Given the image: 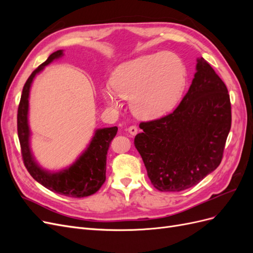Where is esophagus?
Returning a JSON list of instances; mask_svg holds the SVG:
<instances>
[{
  "label": "esophagus",
  "instance_id": "esophagus-1",
  "mask_svg": "<svg viewBox=\"0 0 253 253\" xmlns=\"http://www.w3.org/2000/svg\"><path fill=\"white\" fill-rule=\"evenodd\" d=\"M127 131L132 136H135L137 134V132H138V127H137V126H128Z\"/></svg>",
  "mask_w": 253,
  "mask_h": 253
}]
</instances>
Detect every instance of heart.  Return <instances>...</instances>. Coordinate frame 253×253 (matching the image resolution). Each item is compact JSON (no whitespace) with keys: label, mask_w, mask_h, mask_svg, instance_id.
Listing matches in <instances>:
<instances>
[{"label":"heart","mask_w":253,"mask_h":253,"mask_svg":"<svg viewBox=\"0 0 253 253\" xmlns=\"http://www.w3.org/2000/svg\"><path fill=\"white\" fill-rule=\"evenodd\" d=\"M187 70L182 60L173 52L144 55L118 66L111 77V87L103 90L110 105H118L117 96L131 99L137 117L154 119L173 110L182 96Z\"/></svg>","instance_id":"1"}]
</instances>
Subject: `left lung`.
I'll return each mask as SVG.
<instances>
[{
    "label": "left lung",
    "instance_id": "1",
    "mask_svg": "<svg viewBox=\"0 0 253 253\" xmlns=\"http://www.w3.org/2000/svg\"><path fill=\"white\" fill-rule=\"evenodd\" d=\"M182 100L172 113L142 121L135 147L148 176L162 192L197 185L223 159L231 128L230 96L224 81L204 58Z\"/></svg>",
    "mask_w": 253,
    "mask_h": 253
}]
</instances>
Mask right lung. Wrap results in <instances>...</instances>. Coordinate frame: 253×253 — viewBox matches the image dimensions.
<instances>
[{
    "mask_svg": "<svg viewBox=\"0 0 253 253\" xmlns=\"http://www.w3.org/2000/svg\"><path fill=\"white\" fill-rule=\"evenodd\" d=\"M61 56H62V50L52 52L45 62L36 68L25 82L18 108V136L23 163L34 179L52 192L70 197L81 198L96 193L104 183L106 155H108L111 141L117 134L118 127L113 126L97 129L87 150L71 168L62 172L51 174L38 167L32 156V153H30L28 143L29 128L27 124V112L29 88L36 74L42 71L43 67L49 64L52 60Z\"/></svg>",
    "mask_w": 253,
    "mask_h": 253,
    "instance_id": "add662e5",
    "label": "right lung"
}]
</instances>
